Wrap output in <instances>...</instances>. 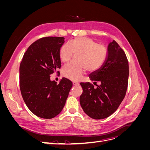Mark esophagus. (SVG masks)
<instances>
[{
    "mask_svg": "<svg viewBox=\"0 0 150 150\" xmlns=\"http://www.w3.org/2000/svg\"><path fill=\"white\" fill-rule=\"evenodd\" d=\"M72 84H73V86H78L79 83H76V82H73V83H72Z\"/></svg>",
    "mask_w": 150,
    "mask_h": 150,
    "instance_id": "1",
    "label": "esophagus"
}]
</instances>
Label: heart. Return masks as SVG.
Listing matches in <instances>:
<instances>
[{
	"mask_svg": "<svg viewBox=\"0 0 150 150\" xmlns=\"http://www.w3.org/2000/svg\"><path fill=\"white\" fill-rule=\"evenodd\" d=\"M73 52H79L78 61L67 63L62 69V75L72 81L79 80L87 69L91 72L98 70L107 56L105 47L88 38H78L63 44L59 50L60 59L63 62L69 61Z\"/></svg>",
	"mask_w": 150,
	"mask_h": 150,
	"instance_id": "b5f03b06",
	"label": "heart"
}]
</instances>
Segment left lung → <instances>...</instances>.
<instances>
[{
	"instance_id": "8db88e82",
	"label": "left lung",
	"mask_w": 150,
	"mask_h": 150,
	"mask_svg": "<svg viewBox=\"0 0 150 150\" xmlns=\"http://www.w3.org/2000/svg\"><path fill=\"white\" fill-rule=\"evenodd\" d=\"M129 76L128 61L125 52L115 40L108 44L103 65L89 76L91 81L100 83L94 86L81 83L83 93L79 102L86 115L94 120L111 115L118 108L125 96Z\"/></svg>"
}]
</instances>
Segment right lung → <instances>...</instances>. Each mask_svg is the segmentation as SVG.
<instances>
[{
  "label": "right lung",
  "mask_w": 150,
  "mask_h": 150,
  "mask_svg": "<svg viewBox=\"0 0 150 150\" xmlns=\"http://www.w3.org/2000/svg\"><path fill=\"white\" fill-rule=\"evenodd\" d=\"M64 42L63 37L40 39L28 47L21 62L22 98L29 110L41 118L51 119L59 114L72 86L65 78L59 84L50 79L61 66L59 50Z\"/></svg>",
  "instance_id": "add662e5"
}]
</instances>
